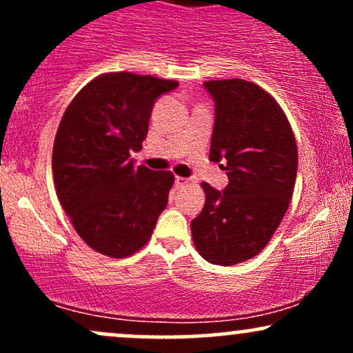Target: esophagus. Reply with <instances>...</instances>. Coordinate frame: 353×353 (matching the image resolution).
I'll return each instance as SVG.
<instances>
[{"label":"esophagus","mask_w":353,"mask_h":353,"mask_svg":"<svg viewBox=\"0 0 353 353\" xmlns=\"http://www.w3.org/2000/svg\"><path fill=\"white\" fill-rule=\"evenodd\" d=\"M189 179H185V177H181V176H176V179H174V184H176V188H184V185H188Z\"/></svg>","instance_id":"obj_1"}]
</instances>
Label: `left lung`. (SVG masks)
<instances>
[{
  "label": "left lung",
  "instance_id": "left-lung-1",
  "mask_svg": "<svg viewBox=\"0 0 353 353\" xmlns=\"http://www.w3.org/2000/svg\"><path fill=\"white\" fill-rule=\"evenodd\" d=\"M216 106L209 159L228 171L224 190L202 182L204 209L190 222L196 249L216 265L257 255L285 216L297 176V144L275 99L244 79L208 81Z\"/></svg>",
  "mask_w": 353,
  "mask_h": 353
}]
</instances>
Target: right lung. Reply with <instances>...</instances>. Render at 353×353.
<instances>
[{
	"label": "right lung",
	"mask_w": 353,
	"mask_h": 353,
	"mask_svg": "<svg viewBox=\"0 0 353 353\" xmlns=\"http://www.w3.org/2000/svg\"><path fill=\"white\" fill-rule=\"evenodd\" d=\"M176 81L109 72L76 94L52 148L58 199L91 249L123 259L151 237L168 205L174 176L134 164L159 96Z\"/></svg>",
	"instance_id": "1"
}]
</instances>
